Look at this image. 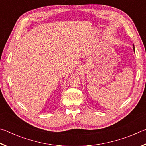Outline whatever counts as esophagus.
<instances>
[{
	"label": "esophagus",
	"mask_w": 146,
	"mask_h": 146,
	"mask_svg": "<svg viewBox=\"0 0 146 146\" xmlns=\"http://www.w3.org/2000/svg\"><path fill=\"white\" fill-rule=\"evenodd\" d=\"M83 70V67L81 65H78L77 67H76V70L79 71H82Z\"/></svg>",
	"instance_id": "obj_1"
}]
</instances>
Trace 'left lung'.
I'll use <instances>...</instances> for the list:
<instances>
[{
	"label": "left lung",
	"mask_w": 146,
	"mask_h": 146,
	"mask_svg": "<svg viewBox=\"0 0 146 146\" xmlns=\"http://www.w3.org/2000/svg\"><path fill=\"white\" fill-rule=\"evenodd\" d=\"M133 50H134V51H135V47H134V46H133Z\"/></svg>",
	"instance_id": "1"
}]
</instances>
